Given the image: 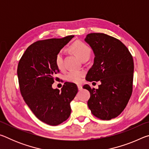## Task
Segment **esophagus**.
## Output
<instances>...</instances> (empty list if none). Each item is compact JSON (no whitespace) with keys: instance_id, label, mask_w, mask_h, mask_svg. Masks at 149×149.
Wrapping results in <instances>:
<instances>
[{"instance_id":"34e87169","label":"esophagus","mask_w":149,"mask_h":149,"mask_svg":"<svg viewBox=\"0 0 149 149\" xmlns=\"http://www.w3.org/2000/svg\"><path fill=\"white\" fill-rule=\"evenodd\" d=\"M82 85H77V88H78V90H81L82 89Z\"/></svg>"}]
</instances>
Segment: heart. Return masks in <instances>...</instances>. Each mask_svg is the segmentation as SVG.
Returning a JSON list of instances; mask_svg holds the SVG:
<instances>
[{
  "label": "heart",
  "mask_w": 149,
  "mask_h": 149,
  "mask_svg": "<svg viewBox=\"0 0 149 149\" xmlns=\"http://www.w3.org/2000/svg\"><path fill=\"white\" fill-rule=\"evenodd\" d=\"M71 49L74 52V54L81 60L89 58L91 52V48L85 42L81 41H77L73 43L71 46ZM55 64L59 70H64V63L63 50H60L58 52L56 58H55ZM84 75L85 72L84 70H70L65 74L64 79L67 81L75 83V84H79L80 82H81Z\"/></svg>",
  "instance_id": "heart-1"
}]
</instances>
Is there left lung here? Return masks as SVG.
I'll return each instance as SVG.
<instances>
[{
    "instance_id": "8db88e82",
    "label": "left lung",
    "mask_w": 149,
    "mask_h": 149,
    "mask_svg": "<svg viewBox=\"0 0 149 149\" xmlns=\"http://www.w3.org/2000/svg\"><path fill=\"white\" fill-rule=\"evenodd\" d=\"M85 41L95 54L88 72V81H100L99 89L85 85L91 93L88 107L95 117L110 120L118 116L127 106L133 91L134 64L132 55L120 40L101 33L87 35Z\"/></svg>"
}]
</instances>
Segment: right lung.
I'll return each instance as SVG.
<instances>
[{
    "instance_id": "1",
    "label": "right lung",
    "mask_w": 149,
    "mask_h": 149,
    "mask_svg": "<svg viewBox=\"0 0 149 149\" xmlns=\"http://www.w3.org/2000/svg\"><path fill=\"white\" fill-rule=\"evenodd\" d=\"M74 35L33 42L20 58L17 74L19 90L27 105L39 120L58 125L71 114L70 102L78 91L77 85L65 82L60 91L52 89L54 75L60 72L55 58Z\"/></svg>"
}]
</instances>
